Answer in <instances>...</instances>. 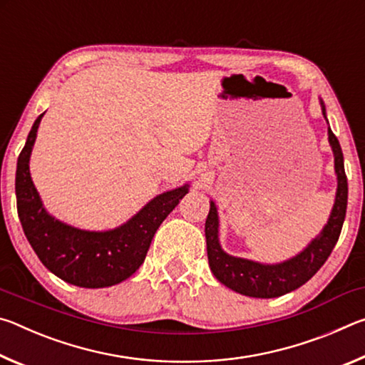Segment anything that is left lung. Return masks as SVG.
Segmentation results:
<instances>
[{
  "mask_svg": "<svg viewBox=\"0 0 365 365\" xmlns=\"http://www.w3.org/2000/svg\"><path fill=\"white\" fill-rule=\"evenodd\" d=\"M320 108L325 117V104L320 100ZM329 143L331 146L333 158H335V174H336V195L333 202L329 220L324 225L316 238L298 255L277 264H262L250 259L230 256L222 250L219 240V212L215 202L211 201L205 233L207 245L209 267L222 285L233 289L240 294L251 296V298H279L293 289L304 285L311 280L317 270L322 267L341 233V227L348 206V180L344 174L343 151L338 138L333 135L329 125Z\"/></svg>",
  "mask_w": 365,
  "mask_h": 365,
  "instance_id": "left-lung-1",
  "label": "left lung"
}]
</instances>
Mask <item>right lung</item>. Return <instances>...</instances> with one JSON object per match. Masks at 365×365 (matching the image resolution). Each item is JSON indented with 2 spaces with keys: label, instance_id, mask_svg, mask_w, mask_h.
Instances as JSON below:
<instances>
[{
  "label": "right lung",
  "instance_id": "right-lung-1",
  "mask_svg": "<svg viewBox=\"0 0 365 365\" xmlns=\"http://www.w3.org/2000/svg\"><path fill=\"white\" fill-rule=\"evenodd\" d=\"M45 113L36 117L17 159L16 197L24 233L43 265L71 285L113 287L127 280L143 264L154 233L174 211L190 185L164 191L122 224L95 232L72 227L49 214L30 177V154Z\"/></svg>",
  "mask_w": 365,
  "mask_h": 365
}]
</instances>
